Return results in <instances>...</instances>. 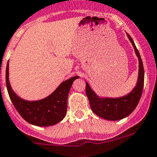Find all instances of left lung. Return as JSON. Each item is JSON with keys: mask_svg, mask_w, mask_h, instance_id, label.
<instances>
[{"mask_svg": "<svg viewBox=\"0 0 157 157\" xmlns=\"http://www.w3.org/2000/svg\"><path fill=\"white\" fill-rule=\"evenodd\" d=\"M132 43L136 55L139 59V75L135 88L128 95L119 98H100L86 83V92L89 100L92 112L99 117L110 121H116L126 117L133 112L138 105L143 92L144 84V68L143 62L133 40L126 33Z\"/></svg>", "mask_w": 157, "mask_h": 157, "instance_id": "8db88e82", "label": "left lung"}]
</instances>
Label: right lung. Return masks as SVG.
Wrapping results in <instances>:
<instances>
[{
	"mask_svg": "<svg viewBox=\"0 0 157 157\" xmlns=\"http://www.w3.org/2000/svg\"><path fill=\"white\" fill-rule=\"evenodd\" d=\"M74 76L61 83L50 95L38 101L22 99L13 91L9 82V62L6 68V85L9 96L17 111L30 124L49 126L57 124L67 113V99L73 82L78 78Z\"/></svg>",
	"mask_w": 157,
	"mask_h": 157,
	"instance_id": "add662e5",
	"label": "right lung"
}]
</instances>
